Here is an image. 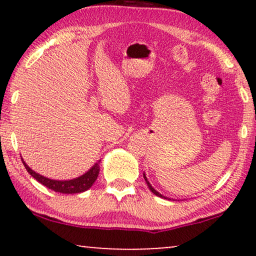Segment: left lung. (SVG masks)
Segmentation results:
<instances>
[{
  "instance_id": "left-lung-1",
  "label": "left lung",
  "mask_w": 256,
  "mask_h": 256,
  "mask_svg": "<svg viewBox=\"0 0 256 256\" xmlns=\"http://www.w3.org/2000/svg\"><path fill=\"white\" fill-rule=\"evenodd\" d=\"M143 177H144V180H146V185H148L149 190H150V191H152L154 194L158 196V197H160V198H164V199H170V200H171V198H168V197H166V196L160 194L158 191H156V190H155V188H154L152 186V184H150V183H149V180H146V174H144V172H143Z\"/></svg>"
}]
</instances>
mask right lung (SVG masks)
Here are the masks:
<instances>
[{
	"label": "right lung",
	"mask_w": 256,
	"mask_h": 256,
	"mask_svg": "<svg viewBox=\"0 0 256 256\" xmlns=\"http://www.w3.org/2000/svg\"><path fill=\"white\" fill-rule=\"evenodd\" d=\"M22 162L24 164V166H26V169L28 170V172H29L34 180L40 182V184H43L44 186H46L48 188H51V190H54L56 192H60V194H80V192L88 190V188L94 184V182L96 180L100 171L99 160V162H96L88 171H86V172L82 174V176L73 178V180H57L42 176V174L36 172V171H34L26 162H24L23 158Z\"/></svg>",
	"instance_id": "right-lung-1"
}]
</instances>
